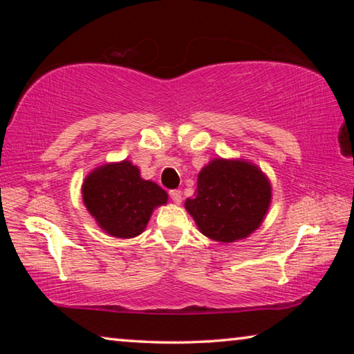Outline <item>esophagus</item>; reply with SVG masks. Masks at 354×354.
<instances>
[{
	"label": "esophagus",
	"mask_w": 354,
	"mask_h": 354,
	"mask_svg": "<svg viewBox=\"0 0 354 354\" xmlns=\"http://www.w3.org/2000/svg\"><path fill=\"white\" fill-rule=\"evenodd\" d=\"M170 196H171L173 203H176V205H179V203H181V200H183L181 190H171V192H170Z\"/></svg>",
	"instance_id": "1"
}]
</instances>
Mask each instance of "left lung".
Listing matches in <instances>:
<instances>
[{
  "label": "left lung",
  "mask_w": 354,
  "mask_h": 354,
  "mask_svg": "<svg viewBox=\"0 0 354 354\" xmlns=\"http://www.w3.org/2000/svg\"><path fill=\"white\" fill-rule=\"evenodd\" d=\"M270 200V181L257 165L218 158L203 167L195 196L184 206L206 237L231 243L261 226Z\"/></svg>",
  "instance_id": "1"
}]
</instances>
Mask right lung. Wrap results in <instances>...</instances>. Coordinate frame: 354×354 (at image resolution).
Returning a JSON list of instances; mask_svg holds the SVG:
<instances>
[{"mask_svg": "<svg viewBox=\"0 0 354 354\" xmlns=\"http://www.w3.org/2000/svg\"><path fill=\"white\" fill-rule=\"evenodd\" d=\"M82 200L101 230L113 237L131 239L142 234L154 209L167 205L169 195L156 183L142 179L129 160H122L88 173Z\"/></svg>", "mask_w": 354, "mask_h": 354, "instance_id": "1", "label": "right lung"}]
</instances>
